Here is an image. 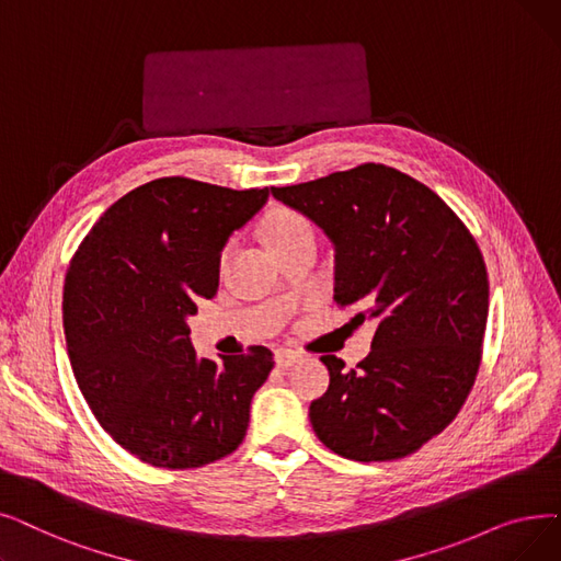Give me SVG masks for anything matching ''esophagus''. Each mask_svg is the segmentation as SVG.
I'll use <instances>...</instances> for the list:
<instances>
[{
  "label": "esophagus",
  "instance_id": "34e87169",
  "mask_svg": "<svg viewBox=\"0 0 561 561\" xmlns=\"http://www.w3.org/2000/svg\"><path fill=\"white\" fill-rule=\"evenodd\" d=\"M300 362V355L296 353V351H288V348H279L277 353H275V364L279 369H290L294 367V364H298Z\"/></svg>",
  "mask_w": 561,
  "mask_h": 561
}]
</instances>
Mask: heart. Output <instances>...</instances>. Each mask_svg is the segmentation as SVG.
Masks as SVG:
<instances>
[{"label":"heart","mask_w":561,"mask_h":561,"mask_svg":"<svg viewBox=\"0 0 561 561\" xmlns=\"http://www.w3.org/2000/svg\"><path fill=\"white\" fill-rule=\"evenodd\" d=\"M307 231H311V225L307 217L298 210H290V208L271 210L263 222V238L271 248L282 245V242L294 240Z\"/></svg>","instance_id":"1"}]
</instances>
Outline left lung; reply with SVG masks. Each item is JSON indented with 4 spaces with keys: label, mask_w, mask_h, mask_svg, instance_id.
<instances>
[{
    "label": "left lung",
    "mask_w": 561,
    "mask_h": 561,
    "mask_svg": "<svg viewBox=\"0 0 561 561\" xmlns=\"http://www.w3.org/2000/svg\"><path fill=\"white\" fill-rule=\"evenodd\" d=\"M334 248V302L371 321L355 369L334 355L328 392L311 401L319 440L351 460H394L445 431L474 385L489 275L472 233L424 183L367 162L300 185L271 187Z\"/></svg>",
    "instance_id": "left-lung-1"
}]
</instances>
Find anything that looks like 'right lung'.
Wrapping results in <instances>:
<instances>
[{
  "label": "right lung",
  "instance_id": "right-lung-1",
  "mask_svg": "<svg viewBox=\"0 0 561 561\" xmlns=\"http://www.w3.org/2000/svg\"><path fill=\"white\" fill-rule=\"evenodd\" d=\"M271 190L156 179L112 204L64 284L72 374L116 445L156 468H202L238 449L273 353L197 357L187 316L220 286L229 236Z\"/></svg>",
  "mask_w": 561,
  "mask_h": 561
}]
</instances>
